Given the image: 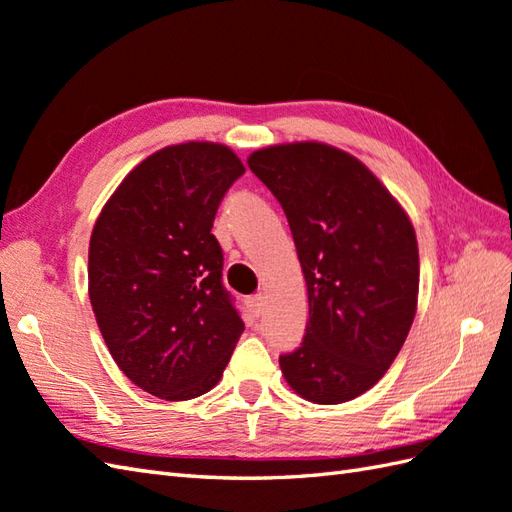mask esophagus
Masks as SVG:
<instances>
[{
	"label": "esophagus",
	"instance_id": "esophagus-1",
	"mask_svg": "<svg viewBox=\"0 0 512 512\" xmlns=\"http://www.w3.org/2000/svg\"><path fill=\"white\" fill-rule=\"evenodd\" d=\"M248 307H251V314L255 318L261 316V312H264V296H261V294L251 296V301H248Z\"/></svg>",
	"mask_w": 512,
	"mask_h": 512
}]
</instances>
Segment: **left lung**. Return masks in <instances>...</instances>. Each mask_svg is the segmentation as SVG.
I'll use <instances>...</instances> for the list:
<instances>
[{"label": "left lung", "mask_w": 512, "mask_h": 512, "mask_svg": "<svg viewBox=\"0 0 512 512\" xmlns=\"http://www.w3.org/2000/svg\"><path fill=\"white\" fill-rule=\"evenodd\" d=\"M248 168L281 202L307 283L305 338L279 358L285 382L320 406L360 397L395 362L417 314L410 216L360 159L320 141L255 150Z\"/></svg>", "instance_id": "obj_1"}]
</instances>
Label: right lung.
Instances as JSON below:
<instances>
[{
  "label": "right lung",
  "mask_w": 512,
  "mask_h": 512,
  "mask_svg": "<svg viewBox=\"0 0 512 512\" xmlns=\"http://www.w3.org/2000/svg\"><path fill=\"white\" fill-rule=\"evenodd\" d=\"M244 172L224 144L165 146L126 174L95 220L93 314L120 371L154 397L205 395L242 336L211 227Z\"/></svg>",
  "instance_id": "obj_1"
}]
</instances>
